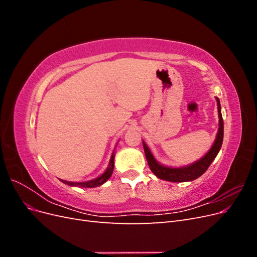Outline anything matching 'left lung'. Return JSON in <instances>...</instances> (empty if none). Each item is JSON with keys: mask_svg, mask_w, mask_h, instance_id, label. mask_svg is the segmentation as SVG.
Segmentation results:
<instances>
[{"mask_svg": "<svg viewBox=\"0 0 257 257\" xmlns=\"http://www.w3.org/2000/svg\"><path fill=\"white\" fill-rule=\"evenodd\" d=\"M216 100H217V108H219V118H220V121H219L220 127H219V132H217L216 139H215L212 148L209 150V152L205 155V157L203 159H200L199 161H197L196 163H194V164H192L190 166L181 167V168H170V167L162 166L157 161L154 160L152 153L149 150V148H148L147 145L143 142L145 154H146V158L148 161V165H149L151 172L158 178L163 179V180L172 181V182L192 181V180H195L196 178L200 177L208 169L210 164H211L212 161L215 159L217 153H219L222 143H223L224 124H223V118H222V113H221L220 100H219V98H216Z\"/></svg>", "mask_w": 257, "mask_h": 257, "instance_id": "8db88e82", "label": "left lung"}]
</instances>
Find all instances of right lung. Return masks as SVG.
Masks as SVG:
<instances>
[{"label":"right lung","instance_id":"obj_1","mask_svg":"<svg viewBox=\"0 0 257 257\" xmlns=\"http://www.w3.org/2000/svg\"><path fill=\"white\" fill-rule=\"evenodd\" d=\"M113 159H114V154L111 155L109 166H108L106 172L102 176H99L98 178L94 179V180L87 181V182H69V181H64V180H61V181L64 182L65 184L72 185V186H80V188H95V186L102 185L103 183H105L108 180V179L110 178V176L113 172V164H114Z\"/></svg>","mask_w":257,"mask_h":257}]
</instances>
